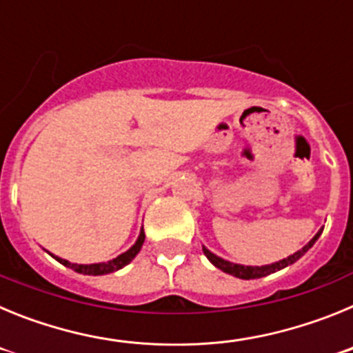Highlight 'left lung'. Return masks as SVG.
<instances>
[{"label": "left lung", "mask_w": 353, "mask_h": 353, "mask_svg": "<svg viewBox=\"0 0 353 353\" xmlns=\"http://www.w3.org/2000/svg\"><path fill=\"white\" fill-rule=\"evenodd\" d=\"M323 228L320 230V232L316 233V235L313 236V239L307 242V244L304 245L302 249H299L297 252H293V254H290L288 258H283V260L279 261H274V263L270 265H261V267H252V265H240V263H232V261L224 260V258L217 256V254H214L212 251H208L207 248L203 245V252L205 256L210 260L212 265H215L217 269L223 270V272L230 274V276H235L239 277V279H260V277H265L269 276V274H274L277 272V270L285 269V267H288V265L295 263V261L299 260V258H302L305 254V252L310 251L311 248H313V244L318 240V236L322 235Z\"/></svg>", "instance_id": "left-lung-1"}]
</instances>
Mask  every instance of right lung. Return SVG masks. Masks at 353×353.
Listing matches in <instances>:
<instances>
[{"instance_id":"right-lung-1","label":"right lung","mask_w":353,"mask_h":353,"mask_svg":"<svg viewBox=\"0 0 353 353\" xmlns=\"http://www.w3.org/2000/svg\"><path fill=\"white\" fill-rule=\"evenodd\" d=\"M143 242H145V232L141 230V232H139L138 240H136V244H134L132 248L127 249L125 252H121L120 256L113 258V260H109V261H102V263H90V265L70 263V261L63 260V258L54 256V254H51V252H49V254H51L52 258H56V260L60 261L61 265H65V267H68V269H72V270H76V272H79V274H84V276H104V274L117 272V270L123 269L125 265H129L130 261L136 258V254L141 251Z\"/></svg>"}]
</instances>
